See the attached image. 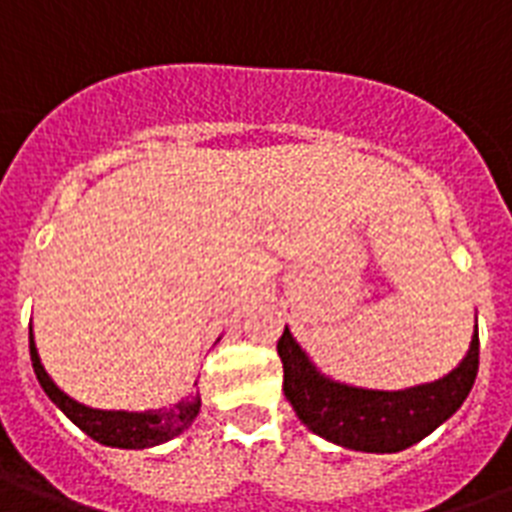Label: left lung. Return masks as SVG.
<instances>
[{
    "label": "left lung",
    "mask_w": 512,
    "mask_h": 512,
    "mask_svg": "<svg viewBox=\"0 0 512 512\" xmlns=\"http://www.w3.org/2000/svg\"><path fill=\"white\" fill-rule=\"evenodd\" d=\"M284 396L305 428L329 444L369 454L404 452L444 425L468 398L478 374V319L468 353L452 372L401 390L332 380L284 327L279 340Z\"/></svg>",
    "instance_id": "1"
}]
</instances>
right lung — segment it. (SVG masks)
Masks as SVG:
<instances>
[{"mask_svg":"<svg viewBox=\"0 0 512 512\" xmlns=\"http://www.w3.org/2000/svg\"><path fill=\"white\" fill-rule=\"evenodd\" d=\"M28 348H31V364L42 390L50 396V401L74 422L76 428L84 430L92 441L114 449H151V446L167 444L183 430L191 428L196 414L201 409L199 393L191 398H183L172 404L170 409H146V412H130V409H95L82 401H76L55 385L47 369H44L39 350L34 342V329H28Z\"/></svg>","mask_w":512,"mask_h":512,"instance_id":"add662e5","label":"right lung"}]
</instances>
